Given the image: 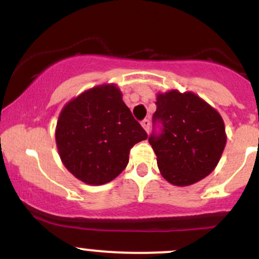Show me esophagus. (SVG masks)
<instances>
[{
  "label": "esophagus",
  "instance_id": "1",
  "mask_svg": "<svg viewBox=\"0 0 259 259\" xmlns=\"http://www.w3.org/2000/svg\"><path fill=\"white\" fill-rule=\"evenodd\" d=\"M141 125H142V127H144V129H145V132H146V133L150 132V120H148V119H144V120L141 121Z\"/></svg>",
  "mask_w": 259,
  "mask_h": 259
}]
</instances>
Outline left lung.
<instances>
[{
  "label": "left lung",
  "mask_w": 259,
  "mask_h": 259,
  "mask_svg": "<svg viewBox=\"0 0 259 259\" xmlns=\"http://www.w3.org/2000/svg\"><path fill=\"white\" fill-rule=\"evenodd\" d=\"M154 120L162 135L148 139L162 177L174 186H190L214 170L227 145L224 120L214 107L191 91L157 94Z\"/></svg>",
  "instance_id": "1"
}]
</instances>
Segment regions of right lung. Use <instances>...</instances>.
I'll list each match as a JSON object with an SVG mask.
<instances>
[{
  "instance_id": "1",
  "label": "right lung",
  "mask_w": 259,
  "mask_h": 259,
  "mask_svg": "<svg viewBox=\"0 0 259 259\" xmlns=\"http://www.w3.org/2000/svg\"><path fill=\"white\" fill-rule=\"evenodd\" d=\"M115 84L85 90L62 108L56 145L64 167L88 185L109 183L125 169L130 148L147 139Z\"/></svg>"
}]
</instances>
